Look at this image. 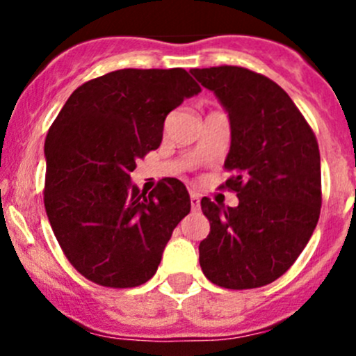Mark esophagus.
<instances>
[{
    "mask_svg": "<svg viewBox=\"0 0 356 356\" xmlns=\"http://www.w3.org/2000/svg\"><path fill=\"white\" fill-rule=\"evenodd\" d=\"M189 198H191V208L193 210H200V195L198 193H191V196H189Z\"/></svg>",
    "mask_w": 356,
    "mask_h": 356,
    "instance_id": "esophagus-1",
    "label": "esophagus"
}]
</instances>
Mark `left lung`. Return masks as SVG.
I'll use <instances>...</instances> for the list:
<instances>
[{"label": "left lung", "instance_id": "8db88e82", "mask_svg": "<svg viewBox=\"0 0 356 356\" xmlns=\"http://www.w3.org/2000/svg\"><path fill=\"white\" fill-rule=\"evenodd\" d=\"M231 122L225 188L238 207L201 200L210 234L200 243L208 281L227 289L270 284L296 261L321 215V153L288 92L243 67L193 68Z\"/></svg>", "mask_w": 356, "mask_h": 356}]
</instances>
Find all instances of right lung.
Masks as SVG:
<instances>
[{
    "label": "right lung",
    "instance_id": "obj_1",
    "mask_svg": "<svg viewBox=\"0 0 356 356\" xmlns=\"http://www.w3.org/2000/svg\"><path fill=\"white\" fill-rule=\"evenodd\" d=\"M200 91L184 68L115 70L75 89L49 127L46 215L89 281L136 288L155 275L191 200L177 179L141 193L131 172L160 146L165 117Z\"/></svg>",
    "mask_w": 356,
    "mask_h": 356
}]
</instances>
